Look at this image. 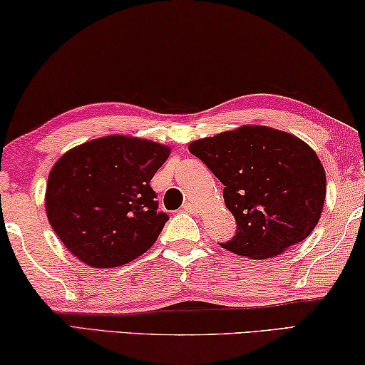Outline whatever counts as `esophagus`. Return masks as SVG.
I'll return each mask as SVG.
<instances>
[{
  "label": "esophagus",
  "mask_w": 365,
  "mask_h": 365,
  "mask_svg": "<svg viewBox=\"0 0 365 365\" xmlns=\"http://www.w3.org/2000/svg\"><path fill=\"white\" fill-rule=\"evenodd\" d=\"M183 210L187 211V213H190V215H198V208H197V205H193L192 201H187V203L183 205Z\"/></svg>",
  "instance_id": "esophagus-1"
}]
</instances>
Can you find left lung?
I'll use <instances>...</instances> for the list:
<instances>
[{"label":"left lung","instance_id":"left-lung-1","mask_svg":"<svg viewBox=\"0 0 365 365\" xmlns=\"http://www.w3.org/2000/svg\"><path fill=\"white\" fill-rule=\"evenodd\" d=\"M188 150L225 185L237 231L221 247L270 259L312 235L323 213L326 173L317 152L297 135L246 124L190 143Z\"/></svg>","mask_w":365,"mask_h":365}]
</instances>
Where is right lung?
<instances>
[{"label": "right lung", "mask_w": 365, "mask_h": 365, "mask_svg": "<svg viewBox=\"0 0 365 365\" xmlns=\"http://www.w3.org/2000/svg\"><path fill=\"white\" fill-rule=\"evenodd\" d=\"M170 148L113 134L70 149L53 164L46 213L63 246L95 269L119 267L157 241L168 220L150 180Z\"/></svg>", "instance_id": "1"}]
</instances>
